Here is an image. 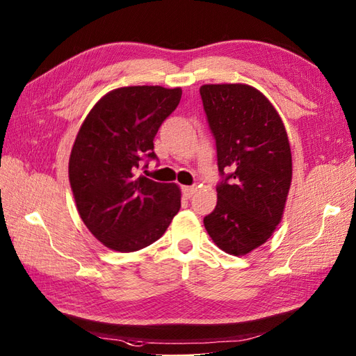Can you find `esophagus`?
Listing matches in <instances>:
<instances>
[{
	"mask_svg": "<svg viewBox=\"0 0 356 356\" xmlns=\"http://www.w3.org/2000/svg\"><path fill=\"white\" fill-rule=\"evenodd\" d=\"M181 192H184L185 197L191 198L197 192V186H181Z\"/></svg>",
	"mask_w": 356,
	"mask_h": 356,
	"instance_id": "esophagus-1",
	"label": "esophagus"
}]
</instances>
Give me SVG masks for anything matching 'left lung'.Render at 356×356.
I'll return each mask as SVG.
<instances>
[{
  "instance_id": "left-lung-1",
  "label": "left lung",
  "mask_w": 356,
  "mask_h": 356,
  "mask_svg": "<svg viewBox=\"0 0 356 356\" xmlns=\"http://www.w3.org/2000/svg\"><path fill=\"white\" fill-rule=\"evenodd\" d=\"M200 94L219 171H229L204 227L219 249L243 257L262 246L283 218L292 181L288 134L276 107L257 88L202 85Z\"/></svg>"
}]
</instances>
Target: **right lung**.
I'll list each match as a JSON object with an SVG mask.
<instances>
[{
  "instance_id": "right-lung-1",
  "label": "right lung",
  "mask_w": 356,
  "mask_h": 356,
  "mask_svg": "<svg viewBox=\"0 0 356 356\" xmlns=\"http://www.w3.org/2000/svg\"><path fill=\"white\" fill-rule=\"evenodd\" d=\"M180 98V88H118L97 101L79 129L68 161L71 191L90 234L111 250L152 245L177 215L180 188L136 170L143 158H156L154 138Z\"/></svg>"
}]
</instances>
